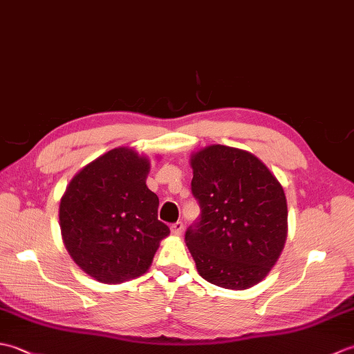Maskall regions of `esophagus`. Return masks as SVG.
<instances>
[{"mask_svg":"<svg viewBox=\"0 0 354 354\" xmlns=\"http://www.w3.org/2000/svg\"><path fill=\"white\" fill-rule=\"evenodd\" d=\"M170 230H171V232H173V234H175V236H183L184 225H183V222H176V223L171 225Z\"/></svg>","mask_w":354,"mask_h":354,"instance_id":"1","label":"esophagus"}]
</instances>
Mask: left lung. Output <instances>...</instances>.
I'll return each mask as SVG.
<instances>
[{
    "label": "left lung",
    "instance_id": "left-lung-1",
    "mask_svg": "<svg viewBox=\"0 0 354 354\" xmlns=\"http://www.w3.org/2000/svg\"><path fill=\"white\" fill-rule=\"evenodd\" d=\"M190 161L201 216L187 228L185 243L198 272L225 289L252 288L269 274L286 243L283 187L246 150L213 145Z\"/></svg>",
    "mask_w": 354,
    "mask_h": 354
}]
</instances>
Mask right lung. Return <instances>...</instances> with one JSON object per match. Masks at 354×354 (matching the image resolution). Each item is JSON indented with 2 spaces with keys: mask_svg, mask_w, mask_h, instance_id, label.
Segmentation results:
<instances>
[{
  "mask_svg": "<svg viewBox=\"0 0 354 354\" xmlns=\"http://www.w3.org/2000/svg\"><path fill=\"white\" fill-rule=\"evenodd\" d=\"M150 162L117 147L76 173L61 199L59 223L66 251L97 281L124 283L152 265L169 227L146 185Z\"/></svg>",
  "mask_w": 354,
  "mask_h": 354,
  "instance_id": "right-lung-1",
  "label": "right lung"
}]
</instances>
